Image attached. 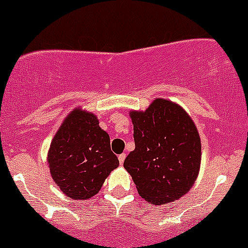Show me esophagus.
I'll use <instances>...</instances> for the list:
<instances>
[{
	"instance_id": "34e87169",
	"label": "esophagus",
	"mask_w": 248,
	"mask_h": 248,
	"mask_svg": "<svg viewBox=\"0 0 248 248\" xmlns=\"http://www.w3.org/2000/svg\"><path fill=\"white\" fill-rule=\"evenodd\" d=\"M124 158H126V154H120V155H119V161H120V165H124Z\"/></svg>"
}]
</instances>
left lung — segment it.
Wrapping results in <instances>:
<instances>
[{"instance_id":"obj_1","label":"left lung","mask_w":248,"mask_h":248,"mask_svg":"<svg viewBox=\"0 0 248 248\" xmlns=\"http://www.w3.org/2000/svg\"><path fill=\"white\" fill-rule=\"evenodd\" d=\"M129 116L136 149L124 167L139 195L153 205L180 199L200 170L201 140L194 121L179 105L161 98L145 111L132 110Z\"/></svg>"}]
</instances>
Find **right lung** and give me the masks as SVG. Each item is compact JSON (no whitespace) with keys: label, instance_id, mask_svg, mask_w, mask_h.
<instances>
[{"label":"right lung","instance_id":"add662e5","mask_svg":"<svg viewBox=\"0 0 248 248\" xmlns=\"http://www.w3.org/2000/svg\"><path fill=\"white\" fill-rule=\"evenodd\" d=\"M47 161L55 184L74 200H87L98 194L119 166L109 134L100 128L94 114L80 108L66 116L55 133Z\"/></svg>","mask_w":248,"mask_h":248}]
</instances>
